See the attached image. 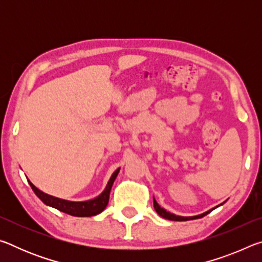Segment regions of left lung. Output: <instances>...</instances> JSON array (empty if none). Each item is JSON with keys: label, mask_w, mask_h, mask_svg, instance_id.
Returning <instances> with one entry per match:
<instances>
[{"label": "left lung", "mask_w": 262, "mask_h": 262, "mask_svg": "<svg viewBox=\"0 0 262 262\" xmlns=\"http://www.w3.org/2000/svg\"><path fill=\"white\" fill-rule=\"evenodd\" d=\"M154 207H155V210H156L157 214L159 216H162L163 219H166V220H170V221H189V220H195V219H199V217H203L205 215H207L208 212H210L211 210L205 212V214L202 215H199V216H193V217H183V216H177V215H173L171 214V212L166 211L165 209H163V208L159 207V205L157 203V201L155 200L154 199Z\"/></svg>", "instance_id": "obj_1"}]
</instances>
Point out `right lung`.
<instances>
[{"mask_svg":"<svg viewBox=\"0 0 262 262\" xmlns=\"http://www.w3.org/2000/svg\"><path fill=\"white\" fill-rule=\"evenodd\" d=\"M119 171H120V168H118V170L112 174L107 186H106L104 192L101 193L99 196H97L96 199H94V200H89L84 202L66 201V200H62V199L51 196V195L39 190L32 183H31V181H29V184L31 186V188L33 189L35 195H37V196L40 199L45 205L51 206L57 210L66 212V214L72 215V216L90 217V216H95L97 214H99V212L103 211L106 208V206H107L111 188H112V185L114 183L115 178H117Z\"/></svg>","mask_w":262,"mask_h":262,"instance_id":"obj_1","label":"right lung"}]
</instances>
